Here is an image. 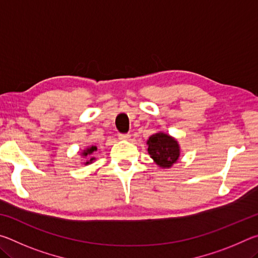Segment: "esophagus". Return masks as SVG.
<instances>
[{"label": "esophagus", "instance_id": "esophagus-1", "mask_svg": "<svg viewBox=\"0 0 258 258\" xmlns=\"http://www.w3.org/2000/svg\"><path fill=\"white\" fill-rule=\"evenodd\" d=\"M131 138V134L130 133H126V134H119V139L120 140H124V141H127Z\"/></svg>", "mask_w": 258, "mask_h": 258}]
</instances>
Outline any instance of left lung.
Returning a JSON list of instances; mask_svg holds the SVG:
<instances>
[{"label":"left lung","mask_w":258,"mask_h":258,"mask_svg":"<svg viewBox=\"0 0 258 258\" xmlns=\"http://www.w3.org/2000/svg\"><path fill=\"white\" fill-rule=\"evenodd\" d=\"M148 154L161 168L172 167L180 157V146L171 135L159 132L148 139Z\"/></svg>","instance_id":"1"}]
</instances>
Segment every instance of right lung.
<instances>
[{"instance_id":"1","label":"right lung","mask_w":258,"mask_h":258,"mask_svg":"<svg viewBox=\"0 0 258 258\" xmlns=\"http://www.w3.org/2000/svg\"><path fill=\"white\" fill-rule=\"evenodd\" d=\"M98 150V148H97V146H91V147H87L86 149L82 152V156H83V158H86L87 160L85 161V165H89V164H92V161L93 160H95V158L94 157L92 156L95 151Z\"/></svg>"}]
</instances>
